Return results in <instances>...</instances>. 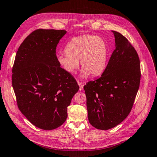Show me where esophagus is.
Returning a JSON list of instances; mask_svg holds the SVG:
<instances>
[{
    "instance_id": "esophagus-1",
    "label": "esophagus",
    "mask_w": 157,
    "mask_h": 157,
    "mask_svg": "<svg viewBox=\"0 0 157 157\" xmlns=\"http://www.w3.org/2000/svg\"><path fill=\"white\" fill-rule=\"evenodd\" d=\"M78 85H79V90H82L83 89V87H84V83H82V82H78Z\"/></svg>"
}]
</instances>
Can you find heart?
Masks as SVG:
<instances>
[{"label":"heart","instance_id":"heart-1","mask_svg":"<svg viewBox=\"0 0 157 157\" xmlns=\"http://www.w3.org/2000/svg\"><path fill=\"white\" fill-rule=\"evenodd\" d=\"M65 53L56 55L59 65L69 73H74L80 61L82 76L98 75L106 67L108 47L104 39L84 34L71 38L67 43Z\"/></svg>","mask_w":157,"mask_h":157}]
</instances>
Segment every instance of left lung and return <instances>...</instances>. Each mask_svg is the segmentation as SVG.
<instances>
[{
    "label": "left lung",
    "instance_id": "8db88e82",
    "mask_svg": "<svg viewBox=\"0 0 157 157\" xmlns=\"http://www.w3.org/2000/svg\"><path fill=\"white\" fill-rule=\"evenodd\" d=\"M114 34L115 49L101 78L84 86L88 120L95 128L106 130L121 123L129 114L140 82V63L131 43Z\"/></svg>",
    "mask_w": 157,
    "mask_h": 157
}]
</instances>
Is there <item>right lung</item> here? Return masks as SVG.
<instances>
[{"label":"right lung","mask_w":157,"mask_h":157,"mask_svg":"<svg viewBox=\"0 0 157 157\" xmlns=\"http://www.w3.org/2000/svg\"><path fill=\"white\" fill-rule=\"evenodd\" d=\"M66 33L43 29L32 32L19 47L13 67L18 108L42 129H56L65 121L67 106L79 88L56 61V46Z\"/></svg>","instance_id":"obj_1"}]
</instances>
